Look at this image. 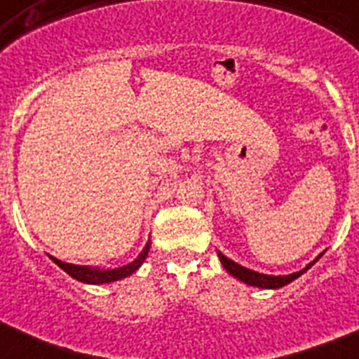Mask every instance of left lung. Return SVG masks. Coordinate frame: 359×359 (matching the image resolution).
Segmentation results:
<instances>
[{
    "label": "left lung",
    "instance_id": "left-lung-1",
    "mask_svg": "<svg viewBox=\"0 0 359 359\" xmlns=\"http://www.w3.org/2000/svg\"><path fill=\"white\" fill-rule=\"evenodd\" d=\"M218 257H219V261H222V264H224L225 270H227L231 276H235L236 279H240V281H244L245 285H251V287H261V289H279V287L289 285L290 281H294L296 278H300L302 273L307 272V270H309V268H311L313 264L320 259V257H323V253H320L315 261L309 262L306 268H302L300 272L289 273V276H266V273H259L255 272V270H250V268L236 264L235 261H231L229 257H225L222 251H218Z\"/></svg>",
    "mask_w": 359,
    "mask_h": 359
}]
</instances>
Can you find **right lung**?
<instances>
[{"label": "right lung", "instance_id": "1", "mask_svg": "<svg viewBox=\"0 0 359 359\" xmlns=\"http://www.w3.org/2000/svg\"><path fill=\"white\" fill-rule=\"evenodd\" d=\"M149 248H151V242H147V245L143 248V251L137 255L135 261H132L130 264H126V266L114 268V270H100V268L70 264V262L59 261V259H55V257H52V261L55 262L59 268H63L65 272L69 273V276H72L74 279L81 281V283L102 285V283H111V281H119V279L132 276V273H134L147 259V255H149Z\"/></svg>", "mask_w": 359, "mask_h": 359}]
</instances>
